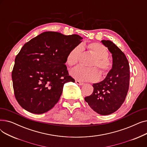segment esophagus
<instances>
[{
  "label": "esophagus",
  "instance_id": "34e87169",
  "mask_svg": "<svg viewBox=\"0 0 147 147\" xmlns=\"http://www.w3.org/2000/svg\"><path fill=\"white\" fill-rule=\"evenodd\" d=\"M76 83L77 84H78V85H83V82H80V81H79V80H76Z\"/></svg>",
  "mask_w": 147,
  "mask_h": 147
}]
</instances>
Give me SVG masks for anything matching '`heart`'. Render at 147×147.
<instances>
[{
	"mask_svg": "<svg viewBox=\"0 0 147 147\" xmlns=\"http://www.w3.org/2000/svg\"><path fill=\"white\" fill-rule=\"evenodd\" d=\"M89 51L94 55L95 59L90 64V67H98L102 74H106L112 66L111 61L108 58L109 51L102 44L94 42L88 46ZM82 52L80 46H76L69 52L67 56V63L69 66H73L78 63ZM70 74L74 78L84 81H95L99 78V72L95 68H84L77 66L70 71Z\"/></svg>",
	"mask_w": 147,
	"mask_h": 147,
	"instance_id": "heart-1",
	"label": "heart"
}]
</instances>
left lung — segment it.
Wrapping results in <instances>:
<instances>
[{
  "instance_id": "8db88e82",
  "label": "left lung",
  "mask_w": 147,
  "mask_h": 147,
  "mask_svg": "<svg viewBox=\"0 0 147 147\" xmlns=\"http://www.w3.org/2000/svg\"><path fill=\"white\" fill-rule=\"evenodd\" d=\"M101 43L112 54V68L102 82L94 83V91L84 98L91 109L101 115H109L116 111L124 102L129 85L130 68L123 53L110 40Z\"/></svg>"
}]
</instances>
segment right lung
<instances>
[{
  "label": "right lung",
  "instance_id": "1",
  "mask_svg": "<svg viewBox=\"0 0 147 147\" xmlns=\"http://www.w3.org/2000/svg\"><path fill=\"white\" fill-rule=\"evenodd\" d=\"M82 39L77 34L46 32L23 46L12 72L15 96L23 109L38 114L55 106L64 84L75 82L64 64L69 52Z\"/></svg>",
  "mask_w": 147,
  "mask_h": 147
}]
</instances>
